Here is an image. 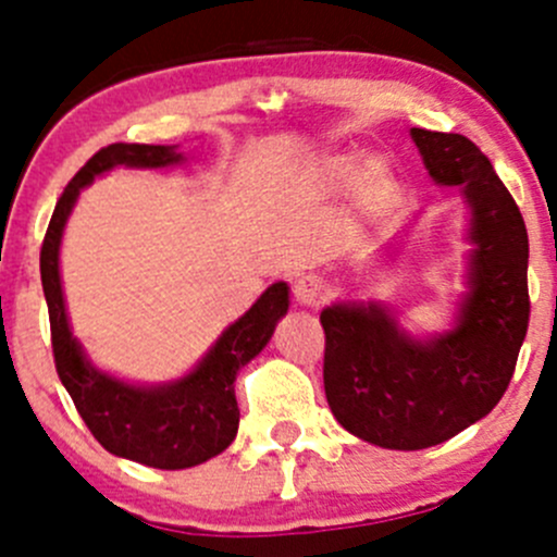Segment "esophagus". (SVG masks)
<instances>
[{
  "label": "esophagus",
  "instance_id": "obj_1",
  "mask_svg": "<svg viewBox=\"0 0 557 557\" xmlns=\"http://www.w3.org/2000/svg\"><path fill=\"white\" fill-rule=\"evenodd\" d=\"M294 299L299 307H320L325 299V283L318 274H305L294 283Z\"/></svg>",
  "mask_w": 557,
  "mask_h": 557
}]
</instances>
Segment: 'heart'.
<instances>
[{
  "label": "heart",
  "instance_id": "b5f03b06",
  "mask_svg": "<svg viewBox=\"0 0 557 557\" xmlns=\"http://www.w3.org/2000/svg\"><path fill=\"white\" fill-rule=\"evenodd\" d=\"M356 164H358V156H350V153L329 156V159H323L318 166H314L312 177L318 180L320 188L334 190L339 188L342 183H347V177H350L352 170H356ZM387 183H391V177H387V166L383 161L377 159L369 161L356 177V199L361 201L363 207H377L380 201H383Z\"/></svg>",
  "mask_w": 557,
  "mask_h": 557
}]
</instances>
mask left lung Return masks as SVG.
<instances>
[{"label":"left lung","mask_w":557,"mask_h":557,"mask_svg":"<svg viewBox=\"0 0 557 557\" xmlns=\"http://www.w3.org/2000/svg\"><path fill=\"white\" fill-rule=\"evenodd\" d=\"M423 164L471 207L469 290L447 334L418 339L383 305H331L323 385L342 429L387 450H425L485 418L528 331V232L507 185L463 134L412 128Z\"/></svg>","instance_id":"left-lung-1"}]
</instances>
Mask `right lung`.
Wrapping results in <instances>:
<instances>
[{"mask_svg": "<svg viewBox=\"0 0 557 557\" xmlns=\"http://www.w3.org/2000/svg\"><path fill=\"white\" fill-rule=\"evenodd\" d=\"M180 161L183 153H177V145H107L86 161L55 201L39 250L55 372L88 431L117 458L172 471L205 463L234 442L239 429L234 380L239 369L267 347L277 320L288 312V285H269L261 299L223 331L199 367L183 380L166 385H132L91 367L81 342L72 336L61 290L59 247L77 194L94 177L110 172L112 166L161 170Z\"/></svg>", "mask_w": 557, "mask_h": 557, "instance_id": "1", "label": "right lung"}]
</instances>
